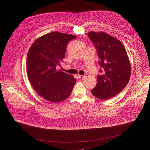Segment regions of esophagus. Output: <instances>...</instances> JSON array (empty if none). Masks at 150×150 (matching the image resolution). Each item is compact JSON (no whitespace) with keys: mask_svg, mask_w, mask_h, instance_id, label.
I'll return each instance as SVG.
<instances>
[{"mask_svg":"<svg viewBox=\"0 0 150 150\" xmlns=\"http://www.w3.org/2000/svg\"><path fill=\"white\" fill-rule=\"evenodd\" d=\"M78 78H79V79H80V80H83L84 78H85V76L80 75H78Z\"/></svg>","mask_w":150,"mask_h":150,"instance_id":"1","label":"esophagus"}]
</instances>
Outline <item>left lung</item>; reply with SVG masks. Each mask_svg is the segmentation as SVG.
I'll list each match as a JSON object with an SVG mask.
<instances>
[{
	"label": "left lung",
	"mask_w": 150,
	"mask_h": 150,
	"mask_svg": "<svg viewBox=\"0 0 150 150\" xmlns=\"http://www.w3.org/2000/svg\"><path fill=\"white\" fill-rule=\"evenodd\" d=\"M88 36L96 47L103 69L92 93L103 100L111 98L126 87L130 79L131 67L127 51L119 39L103 31H91Z\"/></svg>",
	"instance_id": "obj_1"
}]
</instances>
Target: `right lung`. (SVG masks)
I'll list each match as a JSON object with an SVG mask.
<instances>
[{
	"mask_svg": "<svg viewBox=\"0 0 150 150\" xmlns=\"http://www.w3.org/2000/svg\"><path fill=\"white\" fill-rule=\"evenodd\" d=\"M75 35L54 31L36 39L27 53V71L29 81L45 100L58 103L67 98L76 83L75 78L61 70L67 43Z\"/></svg>",
	"mask_w": 150,
	"mask_h": 150,
	"instance_id": "obj_1",
	"label": "right lung"
}]
</instances>
